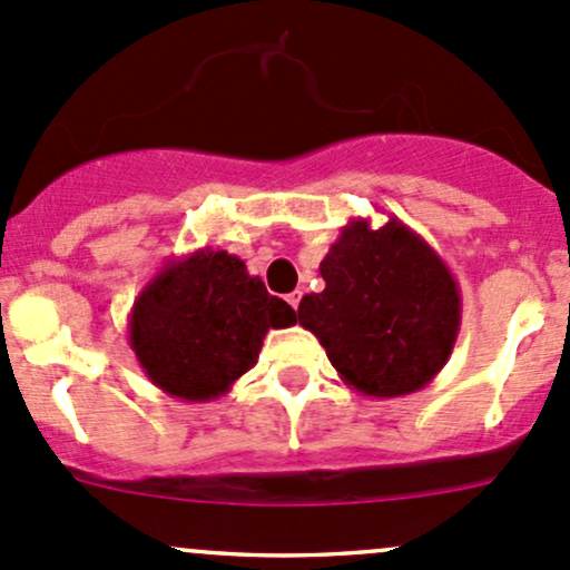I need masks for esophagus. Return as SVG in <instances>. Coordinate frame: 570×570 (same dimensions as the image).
<instances>
[{"label": "esophagus", "mask_w": 570, "mask_h": 570, "mask_svg": "<svg viewBox=\"0 0 570 570\" xmlns=\"http://www.w3.org/2000/svg\"><path fill=\"white\" fill-rule=\"evenodd\" d=\"M298 302H302V293H298V291H293L291 296H287V304H291L293 309H298Z\"/></svg>", "instance_id": "esophagus-1"}]
</instances>
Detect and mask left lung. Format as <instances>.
Returning <instances> with one entry per match:
<instances>
[{"instance_id":"obj_1","label":"left lung","mask_w":570,"mask_h":570,"mask_svg":"<svg viewBox=\"0 0 570 570\" xmlns=\"http://www.w3.org/2000/svg\"><path fill=\"white\" fill-rule=\"evenodd\" d=\"M326 287L298 304L345 385L391 400L424 389L449 361L462 296L445 261L389 217L381 228L351 219L321 261Z\"/></svg>"}]
</instances>
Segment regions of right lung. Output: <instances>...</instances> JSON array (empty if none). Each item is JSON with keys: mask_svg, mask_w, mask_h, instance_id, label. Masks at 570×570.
<instances>
[{"mask_svg": "<svg viewBox=\"0 0 570 570\" xmlns=\"http://www.w3.org/2000/svg\"><path fill=\"white\" fill-rule=\"evenodd\" d=\"M296 312L268 296L242 258L195 249L168 261L132 304L130 347L157 389L185 402L223 396L253 370L268 328H287Z\"/></svg>", "mask_w": 570, "mask_h": 570, "instance_id": "1", "label": "right lung"}]
</instances>
